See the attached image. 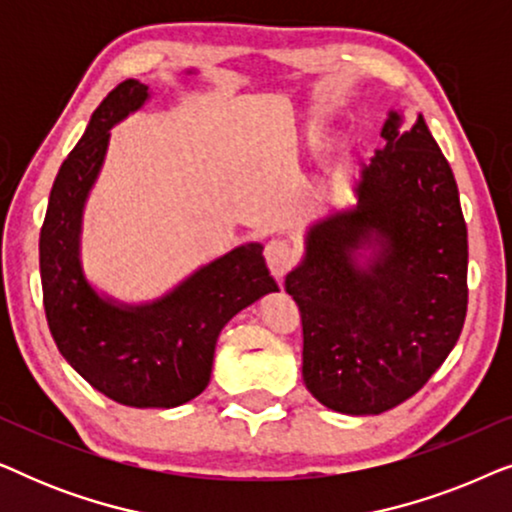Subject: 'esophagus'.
<instances>
[{"instance_id":"esophagus-1","label":"esophagus","mask_w":512,"mask_h":512,"mask_svg":"<svg viewBox=\"0 0 512 512\" xmlns=\"http://www.w3.org/2000/svg\"><path fill=\"white\" fill-rule=\"evenodd\" d=\"M265 261H268L272 277H275L277 282H282L284 275L293 265V249L284 240H270L265 244Z\"/></svg>"}]
</instances>
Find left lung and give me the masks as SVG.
I'll list each match as a JSON object with an SVG mask.
<instances>
[{"label":"left lung","mask_w":512,"mask_h":512,"mask_svg":"<svg viewBox=\"0 0 512 512\" xmlns=\"http://www.w3.org/2000/svg\"><path fill=\"white\" fill-rule=\"evenodd\" d=\"M356 205L314 221L286 275L303 321V380L321 405L380 415L408 401L457 345L468 233L457 181L422 114L389 111ZM359 248L374 256L361 266Z\"/></svg>","instance_id":"obj_1"}]
</instances>
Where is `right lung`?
I'll return each instance as SVG.
<instances>
[{
  "label": "right lung",
  "mask_w": 512,
  "mask_h": 512,
  "mask_svg": "<svg viewBox=\"0 0 512 512\" xmlns=\"http://www.w3.org/2000/svg\"><path fill=\"white\" fill-rule=\"evenodd\" d=\"M146 100L149 86L128 79L93 111L53 181L39 270L48 328L69 366L121 405L177 408L209 384L221 328L279 289L256 242L202 265L153 303H116L90 286L81 268L83 205L107 156L109 130Z\"/></svg>",
  "instance_id": "right-lung-1"
}]
</instances>
